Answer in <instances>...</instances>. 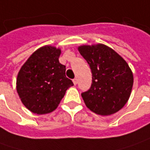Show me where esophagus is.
I'll list each match as a JSON object with an SVG mask.
<instances>
[{
    "instance_id": "esophagus-1",
    "label": "esophagus",
    "mask_w": 150,
    "mask_h": 150,
    "mask_svg": "<svg viewBox=\"0 0 150 150\" xmlns=\"http://www.w3.org/2000/svg\"><path fill=\"white\" fill-rule=\"evenodd\" d=\"M72 82H73V84H74V85H76V84L78 83V79H77V78H74V79L72 80Z\"/></svg>"
}]
</instances>
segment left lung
Returning a JSON list of instances; mask_svg holds the SVG:
<instances>
[{"instance_id":"8db88e82","label":"left lung","mask_w":150,"mask_h":150,"mask_svg":"<svg viewBox=\"0 0 150 150\" xmlns=\"http://www.w3.org/2000/svg\"><path fill=\"white\" fill-rule=\"evenodd\" d=\"M80 54L89 64L92 85L82 93L86 106L98 115L119 111L129 98L134 76L124 58L104 44L82 45Z\"/></svg>"}]
</instances>
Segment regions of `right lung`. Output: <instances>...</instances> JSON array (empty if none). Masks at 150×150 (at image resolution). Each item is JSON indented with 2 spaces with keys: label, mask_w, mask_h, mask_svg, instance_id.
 Returning a JSON list of instances; mask_svg holds the SVG:
<instances>
[{
  "label": "right lung",
  "mask_w": 150,
  "mask_h": 150,
  "mask_svg": "<svg viewBox=\"0 0 150 150\" xmlns=\"http://www.w3.org/2000/svg\"><path fill=\"white\" fill-rule=\"evenodd\" d=\"M60 48L44 46L32 53L21 67L16 91L21 103L37 114L54 111L73 83L65 75L66 67L59 62Z\"/></svg>",
  "instance_id": "1"
}]
</instances>
